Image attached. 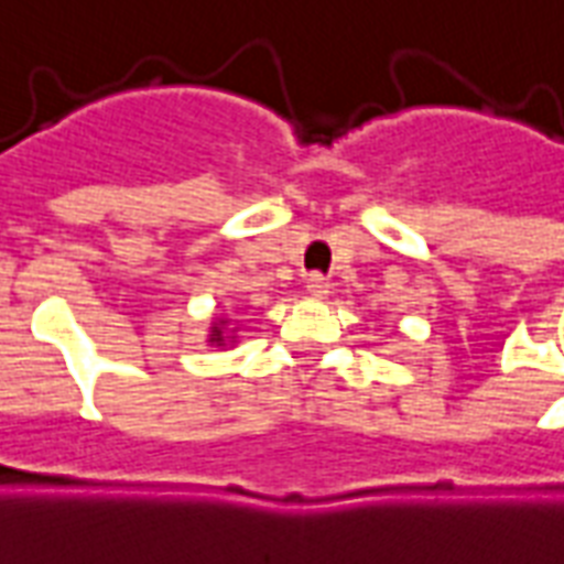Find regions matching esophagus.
<instances>
[{"mask_svg":"<svg viewBox=\"0 0 564 564\" xmlns=\"http://www.w3.org/2000/svg\"><path fill=\"white\" fill-rule=\"evenodd\" d=\"M307 292L313 295V299H325L327 292H330V281H327L325 274H307Z\"/></svg>","mask_w":564,"mask_h":564,"instance_id":"esophagus-1","label":"esophagus"}]
</instances>
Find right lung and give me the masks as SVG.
I'll list each match as a JSON object with an SVG mask.
<instances>
[{
  "instance_id": "1",
  "label": "right lung",
  "mask_w": 564,
  "mask_h": 564,
  "mask_svg": "<svg viewBox=\"0 0 564 564\" xmlns=\"http://www.w3.org/2000/svg\"><path fill=\"white\" fill-rule=\"evenodd\" d=\"M210 343H216V345H225V322H213V327H210Z\"/></svg>"
}]
</instances>
